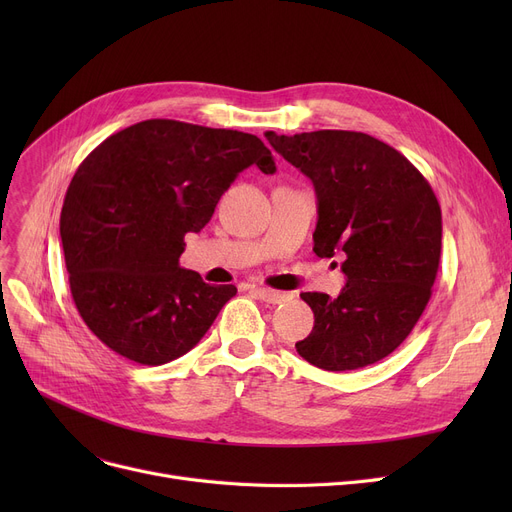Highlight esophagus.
<instances>
[{"label":"esophagus","instance_id":"obj_1","mask_svg":"<svg viewBox=\"0 0 512 512\" xmlns=\"http://www.w3.org/2000/svg\"><path fill=\"white\" fill-rule=\"evenodd\" d=\"M253 292L257 299L270 303V305L286 303L292 297V294H288V292H280V290H272V288H253Z\"/></svg>","mask_w":512,"mask_h":512}]
</instances>
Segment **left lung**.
Here are the masks:
<instances>
[{
	"label": "left lung",
	"instance_id": "left-lung-1",
	"mask_svg": "<svg viewBox=\"0 0 512 512\" xmlns=\"http://www.w3.org/2000/svg\"><path fill=\"white\" fill-rule=\"evenodd\" d=\"M270 145L315 188L317 257H344L336 299L303 292L315 324L297 353L326 371L388 357L419 321L440 265L442 211L432 186L390 145L351 130L294 137L265 132Z\"/></svg>",
	"mask_w": 512,
	"mask_h": 512
}]
</instances>
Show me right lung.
<instances>
[{
    "instance_id": "add662e5",
    "label": "right lung",
    "mask_w": 512,
    "mask_h": 512,
    "mask_svg": "<svg viewBox=\"0 0 512 512\" xmlns=\"http://www.w3.org/2000/svg\"><path fill=\"white\" fill-rule=\"evenodd\" d=\"M249 166L276 172L255 134L159 118L112 134L78 166L60 236L74 305L107 348L164 365L205 336L236 286L182 270L184 234L205 228Z\"/></svg>"
}]
</instances>
